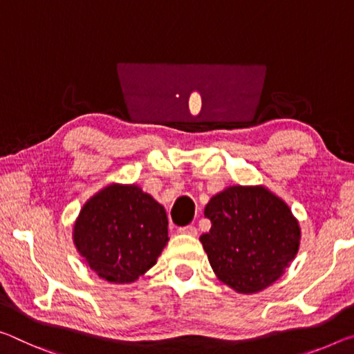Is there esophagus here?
Instances as JSON below:
<instances>
[{"label": "esophagus", "instance_id": "1", "mask_svg": "<svg viewBox=\"0 0 354 354\" xmlns=\"http://www.w3.org/2000/svg\"><path fill=\"white\" fill-rule=\"evenodd\" d=\"M179 233H183V234H189V236H197V228H195L194 225L179 227Z\"/></svg>", "mask_w": 354, "mask_h": 354}]
</instances>
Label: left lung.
I'll list each match as a JSON object with an SVG mask.
<instances>
[{"mask_svg":"<svg viewBox=\"0 0 354 354\" xmlns=\"http://www.w3.org/2000/svg\"><path fill=\"white\" fill-rule=\"evenodd\" d=\"M209 233L200 236L216 276L250 295L282 276L298 254L301 230L283 200L263 186H232L205 207Z\"/></svg>","mask_w":354,"mask_h":354,"instance_id":"obj_1","label":"left lung"}]
</instances>
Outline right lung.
I'll return each mask as SVG.
<instances>
[{
    "instance_id": "1",
    "label": "right lung",
    "mask_w": 354,
    "mask_h": 354,
    "mask_svg": "<svg viewBox=\"0 0 354 354\" xmlns=\"http://www.w3.org/2000/svg\"><path fill=\"white\" fill-rule=\"evenodd\" d=\"M167 241L164 206L138 186H106L86 201L74 225L86 265L113 283H131L153 268Z\"/></svg>"
}]
</instances>
